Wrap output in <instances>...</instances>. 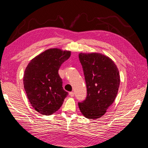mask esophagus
<instances>
[{
    "label": "esophagus",
    "mask_w": 148,
    "mask_h": 148,
    "mask_svg": "<svg viewBox=\"0 0 148 148\" xmlns=\"http://www.w3.org/2000/svg\"><path fill=\"white\" fill-rule=\"evenodd\" d=\"M69 95H70L71 97H74V93L73 92H69Z\"/></svg>",
    "instance_id": "1"
}]
</instances>
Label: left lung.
<instances>
[{"mask_svg":"<svg viewBox=\"0 0 148 148\" xmlns=\"http://www.w3.org/2000/svg\"><path fill=\"white\" fill-rule=\"evenodd\" d=\"M79 58L87 95L78 106L86 118L98 119L105 114L117 95L120 82L119 71L111 58L100 53H80Z\"/></svg>","mask_w":148,"mask_h":148,"instance_id":"1","label":"left lung"}]
</instances>
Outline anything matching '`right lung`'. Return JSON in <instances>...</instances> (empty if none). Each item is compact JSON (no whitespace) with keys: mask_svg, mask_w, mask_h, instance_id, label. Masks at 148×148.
<instances>
[{"mask_svg":"<svg viewBox=\"0 0 148 148\" xmlns=\"http://www.w3.org/2000/svg\"><path fill=\"white\" fill-rule=\"evenodd\" d=\"M70 56L69 51L49 49L33 58L26 67L24 88L30 104L40 114L51 115L57 111L68 95L58 70Z\"/></svg>","mask_w":148,"mask_h":148,"instance_id":"1","label":"right lung"}]
</instances>
